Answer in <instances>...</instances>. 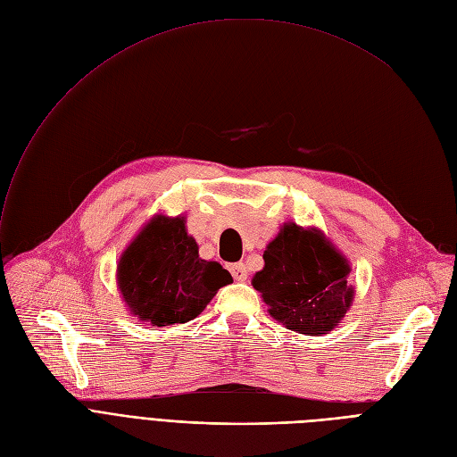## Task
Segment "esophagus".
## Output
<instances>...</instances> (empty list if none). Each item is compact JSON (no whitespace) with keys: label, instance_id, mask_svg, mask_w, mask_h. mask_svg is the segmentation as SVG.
<instances>
[{"label":"esophagus","instance_id":"1","mask_svg":"<svg viewBox=\"0 0 457 457\" xmlns=\"http://www.w3.org/2000/svg\"><path fill=\"white\" fill-rule=\"evenodd\" d=\"M228 271L232 273V277L236 280H245L247 278V268L244 262H234V264H228Z\"/></svg>","mask_w":457,"mask_h":457}]
</instances>
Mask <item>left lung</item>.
<instances>
[{
  "label": "left lung",
  "mask_w": 457,
  "mask_h": 457,
  "mask_svg": "<svg viewBox=\"0 0 457 457\" xmlns=\"http://www.w3.org/2000/svg\"><path fill=\"white\" fill-rule=\"evenodd\" d=\"M264 262L253 287L270 305V314L288 329L320 337L350 309V266L320 230L285 225L266 247Z\"/></svg>",
  "instance_id": "obj_1"
}]
</instances>
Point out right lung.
Returning <instances> with one entry per match:
<instances>
[{
  "label": "right lung",
  "instance_id": "add662e5",
  "mask_svg": "<svg viewBox=\"0 0 457 457\" xmlns=\"http://www.w3.org/2000/svg\"><path fill=\"white\" fill-rule=\"evenodd\" d=\"M117 280L129 312L165 328L197 318L232 277L220 262L199 258L184 217L156 215L120 256Z\"/></svg>",
  "mask_w": 457,
  "mask_h": 457
}]
</instances>
